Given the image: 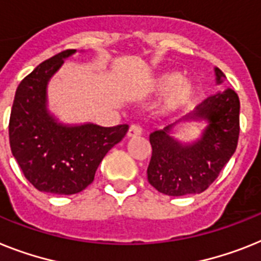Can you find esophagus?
I'll list each match as a JSON object with an SVG mask.
<instances>
[{"instance_id":"34e87169","label":"esophagus","mask_w":261,"mask_h":261,"mask_svg":"<svg viewBox=\"0 0 261 261\" xmlns=\"http://www.w3.org/2000/svg\"><path fill=\"white\" fill-rule=\"evenodd\" d=\"M142 131H143L142 126H139V124H131L130 128H128V131H127V137L128 138L138 137V135L142 134Z\"/></svg>"}]
</instances>
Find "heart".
Masks as SVG:
<instances>
[{
	"mask_svg": "<svg viewBox=\"0 0 261 261\" xmlns=\"http://www.w3.org/2000/svg\"><path fill=\"white\" fill-rule=\"evenodd\" d=\"M158 91H165L163 98L164 110H175L183 105L188 103L194 95V85L187 78H183L180 74L170 73L162 75L155 83Z\"/></svg>",
	"mask_w": 261,
	"mask_h": 261,
	"instance_id": "obj_1",
	"label": "heart"
}]
</instances>
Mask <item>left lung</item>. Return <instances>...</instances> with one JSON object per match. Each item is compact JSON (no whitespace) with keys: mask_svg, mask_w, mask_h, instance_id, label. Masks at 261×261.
Listing matches in <instances>:
<instances>
[{"mask_svg":"<svg viewBox=\"0 0 261 261\" xmlns=\"http://www.w3.org/2000/svg\"><path fill=\"white\" fill-rule=\"evenodd\" d=\"M218 82L224 78L215 69ZM240 100L228 89L207 98L196 106L188 118H204L210 122L199 142L181 146L167 131H154L150 135L152 147L147 168V179L152 187L170 196H181L205 191L216 180L238 146L240 133Z\"/></svg>","mask_w":261,"mask_h":261,"instance_id":"1","label":"left lung"}]
</instances>
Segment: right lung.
<instances>
[{"mask_svg": "<svg viewBox=\"0 0 261 261\" xmlns=\"http://www.w3.org/2000/svg\"><path fill=\"white\" fill-rule=\"evenodd\" d=\"M73 53H58L21 81L9 119L10 148L25 178L39 191L56 195L83 191L94 180L105 155L128 130L127 124L62 126L47 114V81Z\"/></svg>", "mask_w": 261, "mask_h": 261, "instance_id": "1", "label": "right lung"}]
</instances>
